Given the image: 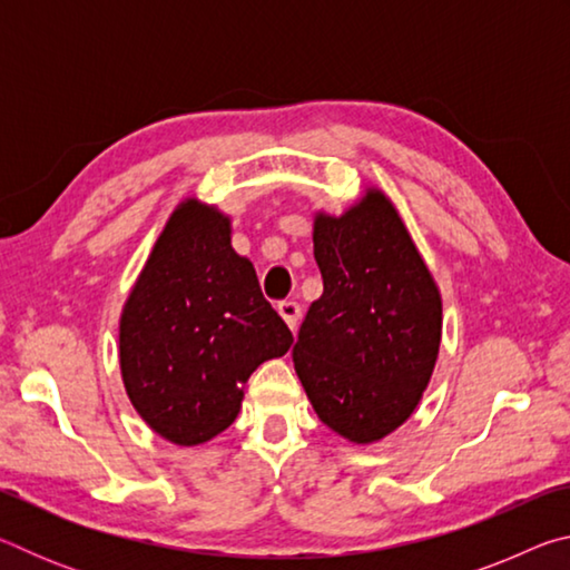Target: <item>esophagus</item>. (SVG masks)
Instances as JSON below:
<instances>
[{
  "mask_svg": "<svg viewBox=\"0 0 570 570\" xmlns=\"http://www.w3.org/2000/svg\"><path fill=\"white\" fill-rule=\"evenodd\" d=\"M278 308V314H282V320L286 322V326L288 330H296V324H298V320H302V306H298L296 302H282L276 306Z\"/></svg>",
  "mask_w": 570,
  "mask_h": 570,
  "instance_id": "esophagus-1",
  "label": "esophagus"
}]
</instances>
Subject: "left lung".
I'll use <instances>...</instances> for the list:
<instances>
[{"label":"left lung","instance_id":"8db88e82","mask_svg":"<svg viewBox=\"0 0 570 570\" xmlns=\"http://www.w3.org/2000/svg\"><path fill=\"white\" fill-rule=\"evenodd\" d=\"M312 238L324 294L298 330L296 374L326 428L372 445L410 420L432 380L440 288L377 186L340 216L316 210Z\"/></svg>","mask_w":570,"mask_h":570}]
</instances>
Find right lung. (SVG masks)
Returning <instances> with one entry per match:
<instances>
[{
	"label": "right lung",
	"instance_id": "obj_1",
	"mask_svg": "<svg viewBox=\"0 0 570 570\" xmlns=\"http://www.w3.org/2000/svg\"><path fill=\"white\" fill-rule=\"evenodd\" d=\"M120 374L142 422L180 448L238 417L258 364L294 336L266 302L256 268L230 246V216L183 198L120 314Z\"/></svg>",
	"mask_w": 570,
	"mask_h": 570
}]
</instances>
